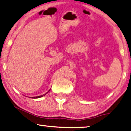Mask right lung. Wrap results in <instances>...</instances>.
I'll return each instance as SVG.
<instances>
[{
  "mask_svg": "<svg viewBox=\"0 0 131 131\" xmlns=\"http://www.w3.org/2000/svg\"><path fill=\"white\" fill-rule=\"evenodd\" d=\"M50 89L49 90H48V92H47V93H46L43 94V95H41V96H36V97H32V98H34V99H36V98H39V97H42V96H45V95H46V94H47V93H48V92H50Z\"/></svg>",
  "mask_w": 131,
  "mask_h": 131,
  "instance_id": "right-lung-1",
  "label": "right lung"
}]
</instances>
